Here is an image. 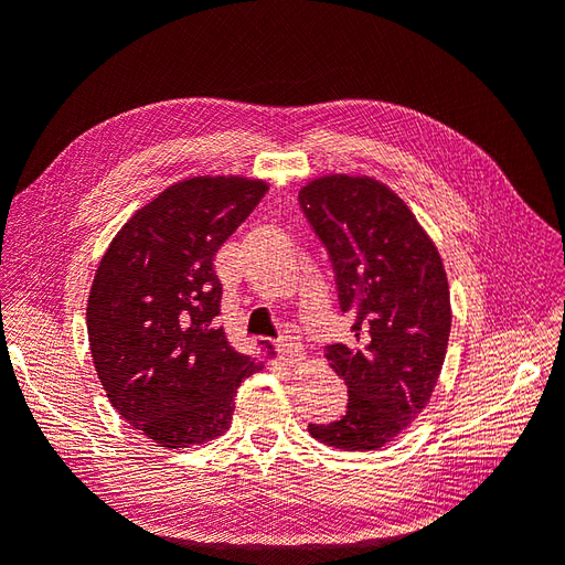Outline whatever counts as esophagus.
Segmentation results:
<instances>
[{"mask_svg": "<svg viewBox=\"0 0 565 565\" xmlns=\"http://www.w3.org/2000/svg\"><path fill=\"white\" fill-rule=\"evenodd\" d=\"M278 351L287 365H301L303 363V351L301 344L292 337H285L278 341Z\"/></svg>", "mask_w": 565, "mask_h": 565, "instance_id": "34e87169", "label": "esophagus"}]
</instances>
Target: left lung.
Returning <instances> with one entry per match:
<instances>
[{
  "mask_svg": "<svg viewBox=\"0 0 565 565\" xmlns=\"http://www.w3.org/2000/svg\"><path fill=\"white\" fill-rule=\"evenodd\" d=\"M299 204L332 256L341 311H355V347L332 344L349 388L347 415L309 424L339 450H377L429 403L450 337V287L438 247L413 210L372 177L324 174Z\"/></svg>",
  "mask_w": 565,
  "mask_h": 565,
  "instance_id": "1",
  "label": "left lung"
}]
</instances>
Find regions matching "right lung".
<instances>
[{
	"label": "right lung",
	"mask_w": 565,
	"mask_h": 565,
	"mask_svg": "<svg viewBox=\"0 0 565 565\" xmlns=\"http://www.w3.org/2000/svg\"><path fill=\"white\" fill-rule=\"evenodd\" d=\"M266 191L264 179H183L131 214L96 268L87 301L96 374L122 419L160 448L226 434L237 386L264 370L216 328L214 256Z\"/></svg>",
	"instance_id": "1"
}]
</instances>
